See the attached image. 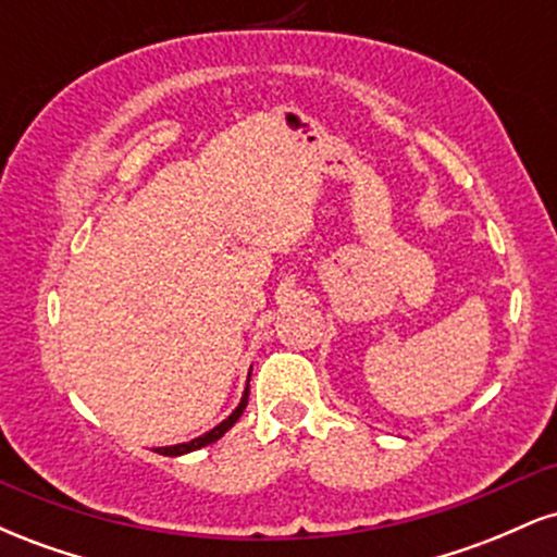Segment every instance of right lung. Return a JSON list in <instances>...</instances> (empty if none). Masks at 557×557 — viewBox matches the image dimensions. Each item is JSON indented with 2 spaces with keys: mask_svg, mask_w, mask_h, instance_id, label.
Masks as SVG:
<instances>
[{
  "mask_svg": "<svg viewBox=\"0 0 557 557\" xmlns=\"http://www.w3.org/2000/svg\"><path fill=\"white\" fill-rule=\"evenodd\" d=\"M251 376V374H248ZM248 406V387H246V393H243V398H240V403H238V408H235L233 413H230V417L222 421V424H216L212 432H207V434H201V437H196V440H190V443H181V445H170V447H157V453L159 456H183V453H190V450H198V447H203V445H212V443H216V440L222 437V434H225L230 426L235 424V421L240 419V413H243V408Z\"/></svg>",
  "mask_w": 557,
  "mask_h": 557,
  "instance_id": "obj_1",
  "label": "right lung"
}]
</instances>
